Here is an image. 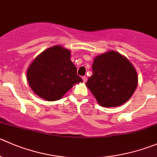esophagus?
I'll return each instance as SVG.
<instances>
[{"label":"esophagus","instance_id":"esophagus-1","mask_svg":"<svg viewBox=\"0 0 157 157\" xmlns=\"http://www.w3.org/2000/svg\"><path fill=\"white\" fill-rule=\"evenodd\" d=\"M82 79H83V83H86V77H82Z\"/></svg>","mask_w":157,"mask_h":157}]
</instances>
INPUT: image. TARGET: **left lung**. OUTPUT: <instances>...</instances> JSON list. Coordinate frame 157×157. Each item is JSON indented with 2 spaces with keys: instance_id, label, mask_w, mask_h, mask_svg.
<instances>
[{
  "instance_id": "1",
  "label": "left lung",
  "mask_w": 157,
  "mask_h": 157,
  "mask_svg": "<svg viewBox=\"0 0 157 157\" xmlns=\"http://www.w3.org/2000/svg\"><path fill=\"white\" fill-rule=\"evenodd\" d=\"M93 74L86 86L99 104L115 107L127 101L138 84L136 69L120 53L109 51L97 56L92 65Z\"/></svg>"
}]
</instances>
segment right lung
I'll return each mask as SVG.
<instances>
[{
	"instance_id": "add662e5",
	"label": "right lung",
	"mask_w": 157,
	"mask_h": 157,
	"mask_svg": "<svg viewBox=\"0 0 157 157\" xmlns=\"http://www.w3.org/2000/svg\"><path fill=\"white\" fill-rule=\"evenodd\" d=\"M29 86L48 101L60 100L76 83L83 82L71 60V51L55 45L40 53L27 71Z\"/></svg>"
}]
</instances>
